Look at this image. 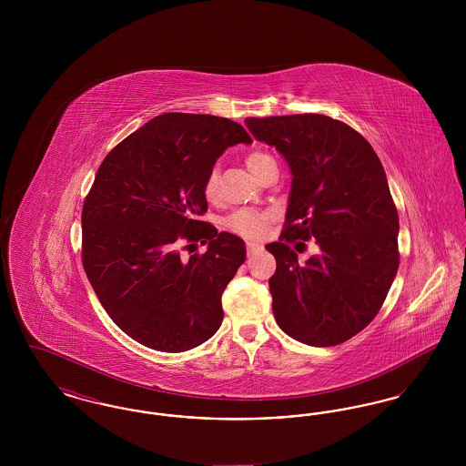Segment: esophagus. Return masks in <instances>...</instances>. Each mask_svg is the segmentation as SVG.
Returning a JSON list of instances; mask_svg holds the SVG:
<instances>
[{
  "label": "esophagus",
  "mask_w": 466,
  "mask_h": 466,
  "mask_svg": "<svg viewBox=\"0 0 466 466\" xmlns=\"http://www.w3.org/2000/svg\"><path fill=\"white\" fill-rule=\"evenodd\" d=\"M246 249H248V255H255V253L262 251V246L257 243H246Z\"/></svg>",
  "instance_id": "obj_1"
}]
</instances>
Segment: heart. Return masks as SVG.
<instances>
[{
	"instance_id": "heart-1",
	"label": "heart",
	"mask_w": 466,
	"mask_h": 466,
	"mask_svg": "<svg viewBox=\"0 0 466 466\" xmlns=\"http://www.w3.org/2000/svg\"><path fill=\"white\" fill-rule=\"evenodd\" d=\"M244 160H246L248 169L258 177L262 169L266 167L267 162H270L274 158L266 152L255 150V152H249ZM218 187H220V177H218V173L213 169L208 173V177L204 179V185H202L204 198L208 200L217 199ZM272 218H274V213L268 209L243 208V209H236L228 217H225L223 227L236 236H241L246 239H257L266 234L267 227H268V223L272 222Z\"/></svg>"
}]
</instances>
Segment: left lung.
I'll list each match as a JSON object with an SVG mask.
<instances>
[{"mask_svg":"<svg viewBox=\"0 0 466 466\" xmlns=\"http://www.w3.org/2000/svg\"><path fill=\"white\" fill-rule=\"evenodd\" d=\"M244 122L293 175L285 230L266 246L274 318L299 342L342 344L376 318L399 270V211L382 164L361 134L327 115ZM299 238L320 246L306 265L289 248Z\"/></svg>","mask_w":466,"mask_h":466,"instance_id":"1","label":"left lung"}]
</instances>
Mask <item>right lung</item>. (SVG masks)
I'll use <instances>...</instances> for the list:
<instances>
[{"instance_id": "1", "label": "right lung", "mask_w": 466, "mask_h": 466, "mask_svg": "<svg viewBox=\"0 0 466 466\" xmlns=\"http://www.w3.org/2000/svg\"><path fill=\"white\" fill-rule=\"evenodd\" d=\"M238 143H251L238 122L164 113L120 141L96 173L82 209V264L116 327L147 348L188 351L222 325L223 289L246 248L199 217L204 179ZM199 240L208 249L183 259L178 248Z\"/></svg>"}]
</instances>
